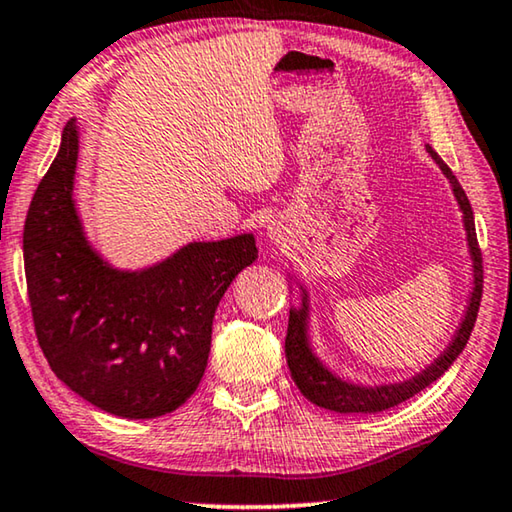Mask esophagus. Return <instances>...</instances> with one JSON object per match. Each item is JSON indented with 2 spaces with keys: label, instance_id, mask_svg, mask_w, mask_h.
I'll return each mask as SVG.
<instances>
[{
  "label": "esophagus",
  "instance_id": "34e87169",
  "mask_svg": "<svg viewBox=\"0 0 512 512\" xmlns=\"http://www.w3.org/2000/svg\"><path fill=\"white\" fill-rule=\"evenodd\" d=\"M269 236L273 241H280L282 239V227L280 225H271L269 227Z\"/></svg>",
  "mask_w": 512,
  "mask_h": 512
}]
</instances>
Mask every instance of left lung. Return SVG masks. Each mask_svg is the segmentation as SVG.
I'll return each mask as SVG.
<instances>
[{
    "mask_svg": "<svg viewBox=\"0 0 512 512\" xmlns=\"http://www.w3.org/2000/svg\"><path fill=\"white\" fill-rule=\"evenodd\" d=\"M427 151H430V156L437 160L441 172H444L448 181H451L453 195L462 209L464 230H467V241H469V253H471V259H474V292H471V299L467 305V315H464L460 329H457L451 345L446 347V352L441 354L430 368H425L421 375L402 381V384L358 386L335 377L333 372L329 368H324L322 361L312 354L310 342H308V294L303 292L301 310H289L285 356H287V365H289V372H292L294 384L299 386V391L310 402H315L317 407L338 411V414H377V411L391 409L395 404L414 398L416 393H421L423 388L430 386L432 381H437L448 368H451L455 358L462 354L464 345H467L471 331H474L480 299H483V255H480L478 239H476L474 211H471L469 197L462 190L460 181L455 179L451 167L437 156V151H432V147H427Z\"/></svg>",
    "mask_w": 512,
    "mask_h": 512,
    "instance_id": "8db88e82",
    "label": "left lung"
}]
</instances>
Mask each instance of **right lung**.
<instances>
[{
    "label": "right lung",
    "mask_w": 512,
    "mask_h": 512,
    "mask_svg": "<svg viewBox=\"0 0 512 512\" xmlns=\"http://www.w3.org/2000/svg\"><path fill=\"white\" fill-rule=\"evenodd\" d=\"M78 126L29 204L22 253L34 329L50 368L94 407L156 418L181 407L204 375L213 315L257 259L253 234L188 243L144 271H117L87 243L73 202Z\"/></svg>",
    "instance_id": "1"
}]
</instances>
